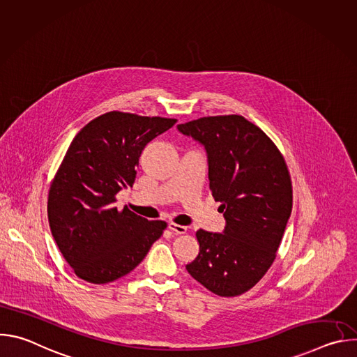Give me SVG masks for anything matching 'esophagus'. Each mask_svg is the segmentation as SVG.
Returning <instances> with one entry per match:
<instances>
[{
	"label": "esophagus",
	"instance_id": "obj_1",
	"mask_svg": "<svg viewBox=\"0 0 357 357\" xmlns=\"http://www.w3.org/2000/svg\"><path fill=\"white\" fill-rule=\"evenodd\" d=\"M168 229H169L171 231H174L175 234H178V236L185 234V233L188 231V227H186V226H181V225H175V223H169V225H168Z\"/></svg>",
	"mask_w": 357,
	"mask_h": 357
}]
</instances>
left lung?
Here are the masks:
<instances>
[{
	"mask_svg": "<svg viewBox=\"0 0 357 357\" xmlns=\"http://www.w3.org/2000/svg\"><path fill=\"white\" fill-rule=\"evenodd\" d=\"M176 128L205 148L209 186L226 220L222 233L196 231L199 254L186 270L216 295H240L273 264L291 216L285 161L266 132L241 116L203 117Z\"/></svg>",
	"mask_w": 357,
	"mask_h": 357,
	"instance_id": "8db88e82",
	"label": "left lung"
}]
</instances>
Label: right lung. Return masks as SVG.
<instances>
[{
  "instance_id": "obj_1",
  "label": "right lung",
  "mask_w": 357,
  "mask_h": 357,
  "mask_svg": "<svg viewBox=\"0 0 357 357\" xmlns=\"http://www.w3.org/2000/svg\"><path fill=\"white\" fill-rule=\"evenodd\" d=\"M175 119L110 112L91 120L73 138L47 199L52 236L76 275L107 284L131 273L164 233L165 222H148L114 206L132 186L145 145Z\"/></svg>"
}]
</instances>
